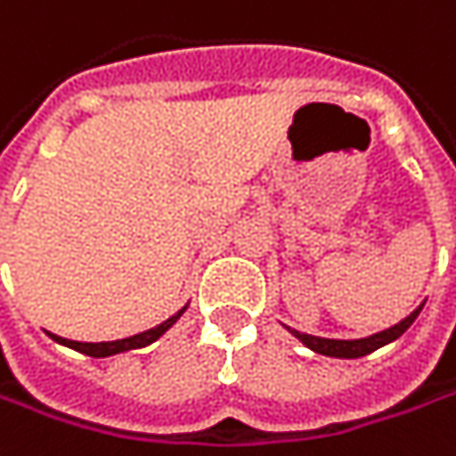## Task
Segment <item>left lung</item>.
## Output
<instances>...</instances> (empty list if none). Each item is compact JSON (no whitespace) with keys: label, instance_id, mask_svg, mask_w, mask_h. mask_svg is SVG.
I'll return each mask as SVG.
<instances>
[{"label":"left lung","instance_id":"obj_1","mask_svg":"<svg viewBox=\"0 0 456 456\" xmlns=\"http://www.w3.org/2000/svg\"><path fill=\"white\" fill-rule=\"evenodd\" d=\"M423 303L408 318H403L400 323L395 326H390V329L379 330V333H372V336H367V338H352V341H341V338H321V336H310V333H300V330L289 329L285 326L297 341H303L310 352L315 354H323V356H336V359H359V356H367V354H372L379 346H385V344H390V341H395L400 338L405 330L411 329V323L419 318V313H421Z\"/></svg>","mask_w":456,"mask_h":456}]
</instances>
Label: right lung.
Here are the masks:
<instances>
[{
	"mask_svg": "<svg viewBox=\"0 0 456 456\" xmlns=\"http://www.w3.org/2000/svg\"><path fill=\"white\" fill-rule=\"evenodd\" d=\"M190 305V303H187ZM187 305L182 307V310H176L171 318H167L164 323H159L156 329L143 330V333H135V336H130V338H120V341H102V344H81V341H69V338H61L56 333H51V338L58 341V344H63V346H69V349H74V352L86 354V356H94V359H102V356H112V354H123L130 352V349H143V346H149L153 344L156 338H161L167 330L182 318V313L187 310Z\"/></svg>",
	"mask_w": 456,
	"mask_h": 456,
	"instance_id": "right-lung-1",
	"label": "right lung"
}]
</instances>
